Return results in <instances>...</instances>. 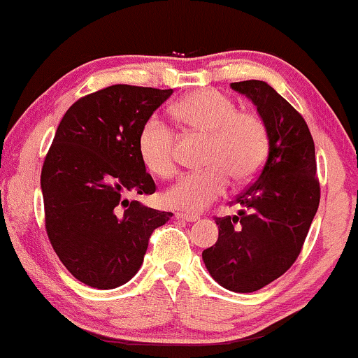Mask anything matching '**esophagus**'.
<instances>
[{"mask_svg": "<svg viewBox=\"0 0 358 358\" xmlns=\"http://www.w3.org/2000/svg\"><path fill=\"white\" fill-rule=\"evenodd\" d=\"M175 217L178 218V220H183V222H196L198 218H200V217H198V215H193V213H182V212L176 213Z\"/></svg>", "mask_w": 358, "mask_h": 358, "instance_id": "34e87169", "label": "esophagus"}]
</instances>
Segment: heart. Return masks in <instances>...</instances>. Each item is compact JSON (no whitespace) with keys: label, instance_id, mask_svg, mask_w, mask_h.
I'll return each instance as SVG.
<instances>
[{"label":"heart","instance_id":"obj_1","mask_svg":"<svg viewBox=\"0 0 358 358\" xmlns=\"http://www.w3.org/2000/svg\"><path fill=\"white\" fill-rule=\"evenodd\" d=\"M175 116L192 131L208 135L203 170L185 173L163 195L170 208L198 213L223 196L230 175L242 183L262 170L268 153V130L253 111L236 110L235 101L218 90H198L175 105ZM176 135L160 116L141 124L136 148L150 173L170 178L176 171Z\"/></svg>","mask_w":358,"mask_h":358}]
</instances>
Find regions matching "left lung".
I'll return each mask as SVG.
<instances>
[{"instance_id":"obj_1","label":"left lung","mask_w":358,"mask_h":358,"mask_svg":"<svg viewBox=\"0 0 358 358\" xmlns=\"http://www.w3.org/2000/svg\"><path fill=\"white\" fill-rule=\"evenodd\" d=\"M257 106L268 130V155L255 182L230 203L238 215L217 218L218 240L203 250L210 275L227 290L250 294L294 265L320 203L315 145L303 116L268 83H231Z\"/></svg>"}]
</instances>
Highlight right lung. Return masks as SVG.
Listing matches in <instances>:
<instances>
[{
    "mask_svg": "<svg viewBox=\"0 0 358 358\" xmlns=\"http://www.w3.org/2000/svg\"><path fill=\"white\" fill-rule=\"evenodd\" d=\"M173 90L113 85L64 113L41 170L45 227L62 264L100 290L135 277L155 228L173 217L138 196L157 190L140 160L138 133Z\"/></svg>",
    "mask_w": 358,
    "mask_h": 358,
    "instance_id": "add662e5",
    "label": "right lung"
}]
</instances>
